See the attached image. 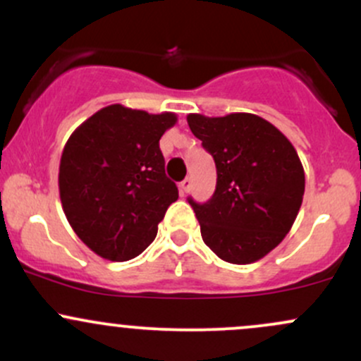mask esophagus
I'll use <instances>...</instances> for the list:
<instances>
[{
    "label": "esophagus",
    "instance_id": "34e87169",
    "mask_svg": "<svg viewBox=\"0 0 361 361\" xmlns=\"http://www.w3.org/2000/svg\"><path fill=\"white\" fill-rule=\"evenodd\" d=\"M190 190H192V178H185L180 183V192L183 193V195H187Z\"/></svg>",
    "mask_w": 361,
    "mask_h": 361
}]
</instances>
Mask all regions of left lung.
I'll use <instances>...</instances> for the list:
<instances>
[{"label":"left lung","instance_id":"obj_1","mask_svg":"<svg viewBox=\"0 0 361 361\" xmlns=\"http://www.w3.org/2000/svg\"><path fill=\"white\" fill-rule=\"evenodd\" d=\"M192 133L214 157L216 192L205 204L188 199L202 240L229 264H252L290 233L305 193L295 147L272 123L252 113L187 116Z\"/></svg>","mask_w":361,"mask_h":361}]
</instances>
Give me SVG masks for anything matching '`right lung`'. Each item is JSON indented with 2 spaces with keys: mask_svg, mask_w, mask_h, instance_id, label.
I'll return each instance as SVG.
<instances>
[{
  "mask_svg": "<svg viewBox=\"0 0 361 361\" xmlns=\"http://www.w3.org/2000/svg\"><path fill=\"white\" fill-rule=\"evenodd\" d=\"M174 113L111 104L75 128L59 161L63 211L77 236L113 262L140 255L152 243L176 185L166 176L159 140Z\"/></svg>",
  "mask_w": 361,
  "mask_h": 361,
  "instance_id": "add662e5",
  "label": "right lung"
}]
</instances>
